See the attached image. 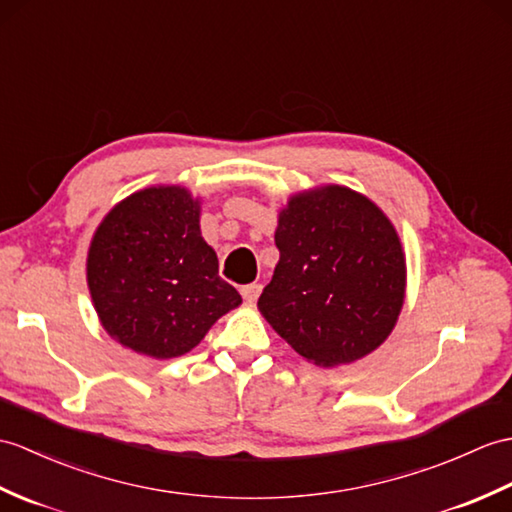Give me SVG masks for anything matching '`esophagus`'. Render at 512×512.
I'll return each instance as SVG.
<instances>
[{
	"label": "esophagus",
	"instance_id": "1",
	"mask_svg": "<svg viewBox=\"0 0 512 512\" xmlns=\"http://www.w3.org/2000/svg\"><path fill=\"white\" fill-rule=\"evenodd\" d=\"M259 294H261V285L259 283H248V285H244V288H242V296H244V301H248V303H255Z\"/></svg>",
	"mask_w": 512,
	"mask_h": 512
}]
</instances>
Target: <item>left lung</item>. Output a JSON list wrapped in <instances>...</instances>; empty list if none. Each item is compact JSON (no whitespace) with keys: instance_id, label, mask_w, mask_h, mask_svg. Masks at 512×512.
<instances>
[{"instance_id":"8db88e82","label":"left lung","mask_w":512,"mask_h":512,"mask_svg":"<svg viewBox=\"0 0 512 512\" xmlns=\"http://www.w3.org/2000/svg\"><path fill=\"white\" fill-rule=\"evenodd\" d=\"M279 264L257 307L272 329L318 366L375 351L406 296V257L375 202L342 185L296 194L279 213Z\"/></svg>"}]
</instances>
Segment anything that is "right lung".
<instances>
[{
    "label": "right lung",
    "instance_id": "1",
    "mask_svg": "<svg viewBox=\"0 0 512 512\" xmlns=\"http://www.w3.org/2000/svg\"><path fill=\"white\" fill-rule=\"evenodd\" d=\"M87 283L102 327L124 347L178 358L242 303L200 235V202L185 187L130 194L95 231Z\"/></svg>",
    "mask_w": 512,
    "mask_h": 512
}]
</instances>
